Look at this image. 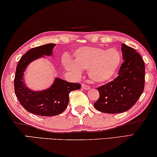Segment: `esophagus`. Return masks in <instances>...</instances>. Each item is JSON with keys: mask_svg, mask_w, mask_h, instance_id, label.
Here are the masks:
<instances>
[{"mask_svg": "<svg viewBox=\"0 0 157 157\" xmlns=\"http://www.w3.org/2000/svg\"><path fill=\"white\" fill-rule=\"evenodd\" d=\"M82 89H84V90H88V89H90V86L87 85V84H82Z\"/></svg>", "mask_w": 157, "mask_h": 157, "instance_id": "esophagus-1", "label": "esophagus"}]
</instances>
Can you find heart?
I'll use <instances>...</instances> for the list:
<instances>
[{
  "label": "heart",
  "mask_w": 157,
  "mask_h": 157,
  "mask_svg": "<svg viewBox=\"0 0 157 157\" xmlns=\"http://www.w3.org/2000/svg\"><path fill=\"white\" fill-rule=\"evenodd\" d=\"M121 54L115 49L84 47L75 52L74 63L68 59L63 61L65 68L79 75L80 69L88 70L89 78L95 82L102 83L110 79L121 63Z\"/></svg>",
  "instance_id": "obj_1"
}]
</instances>
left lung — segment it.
<instances>
[{"mask_svg":"<svg viewBox=\"0 0 157 157\" xmlns=\"http://www.w3.org/2000/svg\"><path fill=\"white\" fill-rule=\"evenodd\" d=\"M121 52L124 61L118 76L97 88L99 98L94 106L102 113L116 114L128 110L145 87V63L140 54L125 44H122Z\"/></svg>","mask_w":157,"mask_h":157,"instance_id":"obj_1","label":"left lung"}]
</instances>
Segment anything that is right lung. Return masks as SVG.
<instances>
[{
    "mask_svg": "<svg viewBox=\"0 0 157 157\" xmlns=\"http://www.w3.org/2000/svg\"><path fill=\"white\" fill-rule=\"evenodd\" d=\"M54 46L55 44L50 43L32 48L21 56L17 66L14 81L17 98L25 110L37 115L52 117L62 113L68 106L69 94L81 88L80 84L57 78L45 90L33 91L26 87L23 75L27 66L43 55H51Z\"/></svg>",
    "mask_w": 157,
    "mask_h": 157,
    "instance_id": "obj_1",
    "label": "right lung"
}]
</instances>
